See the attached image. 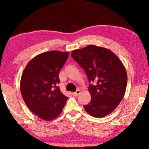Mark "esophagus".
<instances>
[{"instance_id": "esophagus-1", "label": "esophagus", "mask_w": 149, "mask_h": 149, "mask_svg": "<svg viewBox=\"0 0 149 149\" xmlns=\"http://www.w3.org/2000/svg\"><path fill=\"white\" fill-rule=\"evenodd\" d=\"M80 93H81V91L79 90V89H78V90H77L76 91H75V92H73L72 95H74V96H77V95L80 94Z\"/></svg>"}]
</instances>
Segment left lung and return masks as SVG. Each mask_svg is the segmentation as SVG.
Here are the masks:
<instances>
[{"label": "left lung", "instance_id": "1", "mask_svg": "<svg viewBox=\"0 0 149 149\" xmlns=\"http://www.w3.org/2000/svg\"><path fill=\"white\" fill-rule=\"evenodd\" d=\"M71 56L84 69L91 99L84 109L89 115L101 118L109 115L123 100L127 76L123 63L108 49L89 45L72 51Z\"/></svg>", "mask_w": 149, "mask_h": 149}]
</instances>
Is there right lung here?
<instances>
[{"label": "right lung", "mask_w": 149, "mask_h": 149, "mask_svg": "<svg viewBox=\"0 0 149 149\" xmlns=\"http://www.w3.org/2000/svg\"><path fill=\"white\" fill-rule=\"evenodd\" d=\"M68 52L50 51L40 54L26 65L20 81V90L30 111L45 121L58 117L68 97L61 92L59 72Z\"/></svg>", "instance_id": "obj_1"}]
</instances>
